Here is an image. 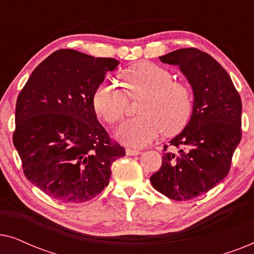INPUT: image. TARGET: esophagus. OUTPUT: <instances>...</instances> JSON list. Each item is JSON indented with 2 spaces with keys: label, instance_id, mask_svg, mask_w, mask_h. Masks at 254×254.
I'll use <instances>...</instances> for the list:
<instances>
[{
  "label": "esophagus",
  "instance_id": "obj_1",
  "mask_svg": "<svg viewBox=\"0 0 254 254\" xmlns=\"http://www.w3.org/2000/svg\"><path fill=\"white\" fill-rule=\"evenodd\" d=\"M140 154H141V151L136 150V149H130V148L126 149V155L127 156H135V155H140Z\"/></svg>",
  "mask_w": 254,
  "mask_h": 254
}]
</instances>
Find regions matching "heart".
Masks as SVG:
<instances>
[{"mask_svg":"<svg viewBox=\"0 0 254 254\" xmlns=\"http://www.w3.org/2000/svg\"><path fill=\"white\" fill-rule=\"evenodd\" d=\"M127 92L117 81L106 78L92 95V106L97 116L109 124L124 117L128 105L127 93L133 98L143 97L138 105L140 117L131 118L117 129L121 143L131 147H145L162 133H176L189 121L192 111L190 89L173 82L168 69L154 64H140L125 75Z\"/></svg>","mask_w":254,"mask_h":254,"instance_id":"heart-1","label":"heart"}]
</instances>
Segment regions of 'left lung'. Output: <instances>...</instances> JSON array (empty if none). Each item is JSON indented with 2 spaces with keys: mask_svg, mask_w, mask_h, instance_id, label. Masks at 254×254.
Here are the masks:
<instances>
[{
  "mask_svg": "<svg viewBox=\"0 0 254 254\" xmlns=\"http://www.w3.org/2000/svg\"><path fill=\"white\" fill-rule=\"evenodd\" d=\"M178 65L193 90V111L183 131L169 142L179 149L163 152L152 187L169 199L190 200L228 176L242 138V100L230 76L209 54L182 48L159 57Z\"/></svg>",
  "mask_w": 254,
  "mask_h": 254,
  "instance_id": "left-lung-1",
  "label": "left lung"
}]
</instances>
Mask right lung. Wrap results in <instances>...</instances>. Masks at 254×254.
Masks as SVG:
<instances>
[{"mask_svg": "<svg viewBox=\"0 0 254 254\" xmlns=\"http://www.w3.org/2000/svg\"><path fill=\"white\" fill-rule=\"evenodd\" d=\"M119 61L59 50L34 69L16 104L13 145L24 175L64 203L93 199L109 185L125 149L98 123L95 89Z\"/></svg>", "mask_w": 254, "mask_h": 254, "instance_id": "obj_1", "label": "right lung"}]
</instances>
